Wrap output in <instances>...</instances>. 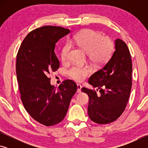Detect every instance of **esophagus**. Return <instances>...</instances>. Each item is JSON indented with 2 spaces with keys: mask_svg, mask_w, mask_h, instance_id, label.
<instances>
[{
  "mask_svg": "<svg viewBox=\"0 0 148 148\" xmlns=\"http://www.w3.org/2000/svg\"><path fill=\"white\" fill-rule=\"evenodd\" d=\"M77 92L79 93V92H81V89H82V86L79 84H77Z\"/></svg>",
  "mask_w": 148,
  "mask_h": 148,
  "instance_id": "obj_1",
  "label": "esophagus"
}]
</instances>
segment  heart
Masks as SVG:
<instances>
[{
    "mask_svg": "<svg viewBox=\"0 0 148 148\" xmlns=\"http://www.w3.org/2000/svg\"><path fill=\"white\" fill-rule=\"evenodd\" d=\"M71 44H75L82 48L89 59L96 63H103L108 60L113 52L114 46L108 38L103 37L99 32L91 29L84 30L74 36L71 40ZM71 44L66 43L62 47L61 57L62 61H66L71 49ZM87 67L74 66L69 70L68 74L72 79L76 82L84 80L90 73Z\"/></svg>",
    "mask_w": 148,
    "mask_h": 148,
    "instance_id": "heart-1",
    "label": "heart"
}]
</instances>
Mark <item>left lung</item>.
I'll list each match as a JSON object with an SVG mask.
<instances>
[{"label": "left lung", "mask_w": 148, "mask_h": 148, "mask_svg": "<svg viewBox=\"0 0 148 148\" xmlns=\"http://www.w3.org/2000/svg\"><path fill=\"white\" fill-rule=\"evenodd\" d=\"M115 51L110 59L89 77V84L99 90L82 87L89 96L88 115L92 121L107 124L119 118L128 102L132 87V60L127 44L114 41Z\"/></svg>", "instance_id": "left-lung-1"}]
</instances>
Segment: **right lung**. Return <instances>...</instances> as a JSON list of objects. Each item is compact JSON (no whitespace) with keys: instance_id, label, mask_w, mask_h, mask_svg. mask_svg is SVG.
<instances>
[{"instance_id":"right-lung-1","label":"right lung","mask_w":148,"mask_h":148,"mask_svg":"<svg viewBox=\"0 0 148 148\" xmlns=\"http://www.w3.org/2000/svg\"><path fill=\"white\" fill-rule=\"evenodd\" d=\"M71 32L60 27L44 26L27 34L17 55L16 74L21 101L32 118L46 126L64 118L77 86L66 79L57 87L49 74L59 68L56 44Z\"/></svg>"}]
</instances>
